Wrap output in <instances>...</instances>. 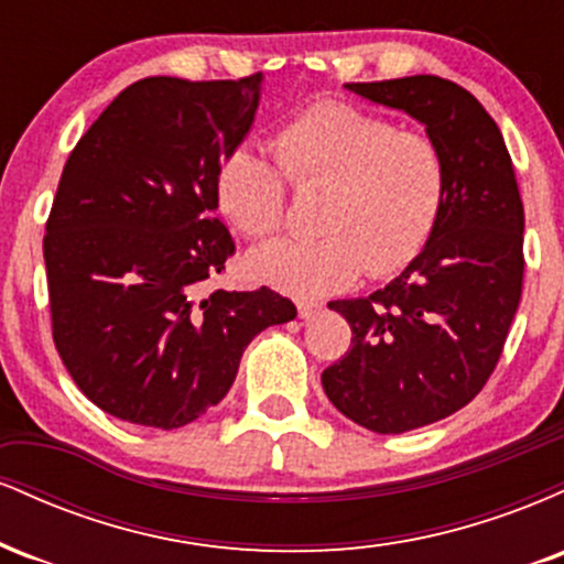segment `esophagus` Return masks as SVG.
Instances as JSON below:
<instances>
[{
	"label": "esophagus",
	"instance_id": "obj_1",
	"mask_svg": "<svg viewBox=\"0 0 564 564\" xmlns=\"http://www.w3.org/2000/svg\"><path fill=\"white\" fill-rule=\"evenodd\" d=\"M321 310H323V304H318V302H300V304H296V313H300L302 321L315 318V315H318Z\"/></svg>",
	"mask_w": 564,
	"mask_h": 564
}]
</instances>
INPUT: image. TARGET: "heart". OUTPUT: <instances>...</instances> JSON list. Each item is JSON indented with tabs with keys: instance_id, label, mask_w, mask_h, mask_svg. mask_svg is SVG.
I'll return each instance as SVG.
<instances>
[{
	"instance_id": "b5f03b06",
	"label": "heart",
	"mask_w": 564,
	"mask_h": 564,
	"mask_svg": "<svg viewBox=\"0 0 564 564\" xmlns=\"http://www.w3.org/2000/svg\"><path fill=\"white\" fill-rule=\"evenodd\" d=\"M276 170L249 145L225 153L215 174L217 209L249 238L281 230L286 176L296 191H321L313 241L268 243L246 257L251 281L313 300L347 289L366 264L373 275L405 268L435 230L445 200V161L419 132L347 102H318L273 138Z\"/></svg>"
}]
</instances>
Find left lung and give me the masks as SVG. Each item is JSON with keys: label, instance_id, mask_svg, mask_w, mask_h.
I'll return each instance as SVG.
<instances>
[{"label": "left lung", "instance_id": "left-lung-1", "mask_svg": "<svg viewBox=\"0 0 564 564\" xmlns=\"http://www.w3.org/2000/svg\"><path fill=\"white\" fill-rule=\"evenodd\" d=\"M345 87L424 124L448 174L435 230L403 273L328 302L352 341L323 390L355 424L400 435L456 413L494 373L520 307L525 212L501 129L467 89L440 76Z\"/></svg>", "mask_w": 564, "mask_h": 564}]
</instances>
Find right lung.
Wrapping results in <instances>:
<instances>
[{
	"label": "right lung",
	"mask_w": 564,
	"mask_h": 564,
	"mask_svg": "<svg viewBox=\"0 0 564 564\" xmlns=\"http://www.w3.org/2000/svg\"><path fill=\"white\" fill-rule=\"evenodd\" d=\"M260 95L262 74L140 79L63 166L44 236L53 339L76 387L121 422H196L228 394L249 341L296 318L268 286L206 294L236 251L215 174Z\"/></svg>",
	"instance_id": "1"
}]
</instances>
